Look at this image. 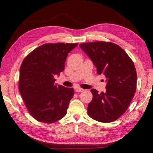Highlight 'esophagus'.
<instances>
[{
  "label": "esophagus",
  "instance_id": "1",
  "mask_svg": "<svg viewBox=\"0 0 153 153\" xmlns=\"http://www.w3.org/2000/svg\"><path fill=\"white\" fill-rule=\"evenodd\" d=\"M84 90L82 89V88H75V91L76 92H82Z\"/></svg>",
  "mask_w": 153,
  "mask_h": 153
}]
</instances>
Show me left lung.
Masks as SVG:
<instances>
[{"label": "left lung", "mask_w": 153, "mask_h": 153, "mask_svg": "<svg viewBox=\"0 0 153 153\" xmlns=\"http://www.w3.org/2000/svg\"><path fill=\"white\" fill-rule=\"evenodd\" d=\"M107 84L105 92L91 89L93 99L88 105V116L100 123H112L119 118L130 105L136 91L137 73L126 52L116 44L97 41L80 45Z\"/></svg>", "instance_id": "1"}]
</instances>
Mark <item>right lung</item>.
Segmentation results:
<instances>
[{
  "instance_id": "add662e5",
  "label": "right lung",
  "mask_w": 153,
  "mask_h": 153,
  "mask_svg": "<svg viewBox=\"0 0 153 153\" xmlns=\"http://www.w3.org/2000/svg\"><path fill=\"white\" fill-rule=\"evenodd\" d=\"M77 45L45 44L33 50L23 61L19 90L29 114L40 123H56L67 114L74 90L56 85L54 76L65 69L68 53Z\"/></svg>"
}]
</instances>
